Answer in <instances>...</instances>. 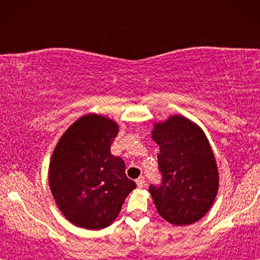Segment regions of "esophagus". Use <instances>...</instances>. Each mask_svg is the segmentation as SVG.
Here are the masks:
<instances>
[{
    "label": "esophagus",
    "instance_id": "obj_1",
    "mask_svg": "<svg viewBox=\"0 0 260 260\" xmlns=\"http://www.w3.org/2000/svg\"><path fill=\"white\" fill-rule=\"evenodd\" d=\"M136 183H137V186L140 187V188L144 187V184H145V179H144L143 176H140V177H138V179L136 180Z\"/></svg>",
    "mask_w": 260,
    "mask_h": 260
}]
</instances>
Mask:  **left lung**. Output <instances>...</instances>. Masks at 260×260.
Wrapping results in <instances>:
<instances>
[{"label": "left lung", "instance_id": "8db88e82", "mask_svg": "<svg viewBox=\"0 0 260 260\" xmlns=\"http://www.w3.org/2000/svg\"><path fill=\"white\" fill-rule=\"evenodd\" d=\"M151 137L159 145V186L149 187L158 214L173 225H189L212 207L219 189L218 167L200 126L174 115L155 123Z\"/></svg>", "mask_w": 260, "mask_h": 260}]
</instances>
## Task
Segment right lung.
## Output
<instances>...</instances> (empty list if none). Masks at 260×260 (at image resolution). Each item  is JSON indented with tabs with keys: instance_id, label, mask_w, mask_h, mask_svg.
I'll return each mask as SVG.
<instances>
[{
	"instance_id": "obj_1",
	"label": "right lung",
	"mask_w": 260,
	"mask_h": 260,
	"mask_svg": "<svg viewBox=\"0 0 260 260\" xmlns=\"http://www.w3.org/2000/svg\"><path fill=\"white\" fill-rule=\"evenodd\" d=\"M118 124L97 113L76 120L53 151L48 181L55 204L73 225L86 230L110 226L136 183L125 163L110 148Z\"/></svg>"
}]
</instances>
